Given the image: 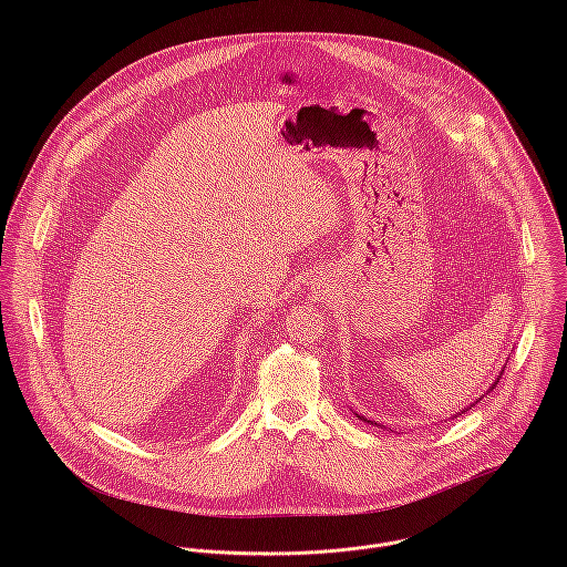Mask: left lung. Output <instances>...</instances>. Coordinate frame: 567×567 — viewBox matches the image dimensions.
<instances>
[{
  "mask_svg": "<svg viewBox=\"0 0 567 567\" xmlns=\"http://www.w3.org/2000/svg\"><path fill=\"white\" fill-rule=\"evenodd\" d=\"M497 380H499V378H497ZM493 386H495V382H493ZM493 386H491V389H493ZM481 400H483V398H481ZM463 412H467V408H465V410H463ZM358 416H360V414H358ZM360 419H362V421H367V419H364V416H360ZM369 423H373V421H369Z\"/></svg>",
  "mask_w": 567,
  "mask_h": 567,
  "instance_id": "left-lung-1",
  "label": "left lung"
}]
</instances>
